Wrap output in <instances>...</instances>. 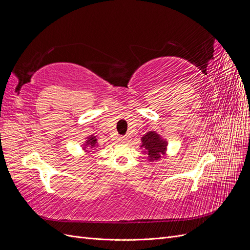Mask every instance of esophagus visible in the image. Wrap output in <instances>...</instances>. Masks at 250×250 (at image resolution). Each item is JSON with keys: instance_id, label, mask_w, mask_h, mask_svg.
<instances>
[{"instance_id": "obj_1", "label": "esophagus", "mask_w": 250, "mask_h": 250, "mask_svg": "<svg viewBox=\"0 0 250 250\" xmlns=\"http://www.w3.org/2000/svg\"><path fill=\"white\" fill-rule=\"evenodd\" d=\"M121 142H126V138H121Z\"/></svg>"}]
</instances>
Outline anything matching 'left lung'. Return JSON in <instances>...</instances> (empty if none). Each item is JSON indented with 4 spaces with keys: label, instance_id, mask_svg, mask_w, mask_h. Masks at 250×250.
I'll list each match as a JSON object with an SVG mask.
<instances>
[{
    "label": "left lung",
    "instance_id": "left-lung-1",
    "mask_svg": "<svg viewBox=\"0 0 250 250\" xmlns=\"http://www.w3.org/2000/svg\"><path fill=\"white\" fill-rule=\"evenodd\" d=\"M168 143L161 138L160 134L155 131H149L143 135L142 138V148L145 149L148 154L150 162L158 161L162 157V154H165L167 149Z\"/></svg>",
    "mask_w": 250,
    "mask_h": 250
}]
</instances>
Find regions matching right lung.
Returning <instances> with one entry per match:
<instances>
[{
  "mask_svg": "<svg viewBox=\"0 0 250 250\" xmlns=\"http://www.w3.org/2000/svg\"><path fill=\"white\" fill-rule=\"evenodd\" d=\"M96 145H97L96 137H94V135H90V137H88L86 139V142L84 143V147H83V149H86V147L94 148ZM85 151H87V150H85ZM88 152H89V151H88Z\"/></svg>",
  "mask_w": 250,
  "mask_h": 250,
  "instance_id": "add662e5",
  "label": "right lung"
}]
</instances>
